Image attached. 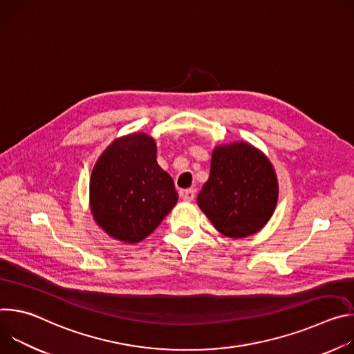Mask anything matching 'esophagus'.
I'll list each match as a JSON object with an SVG mask.
<instances>
[{
  "mask_svg": "<svg viewBox=\"0 0 354 354\" xmlns=\"http://www.w3.org/2000/svg\"><path fill=\"white\" fill-rule=\"evenodd\" d=\"M180 196L185 201H192L194 198V190L193 189H186L180 193Z\"/></svg>",
  "mask_w": 354,
  "mask_h": 354,
  "instance_id": "1",
  "label": "esophagus"
}]
</instances>
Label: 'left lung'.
Segmentation results:
<instances>
[{
    "mask_svg": "<svg viewBox=\"0 0 354 354\" xmlns=\"http://www.w3.org/2000/svg\"><path fill=\"white\" fill-rule=\"evenodd\" d=\"M279 186L269 160L246 142L220 145L197 205L223 235L245 238L272 217Z\"/></svg>",
    "mask_w": 354,
    "mask_h": 354,
    "instance_id": "8db88e82",
    "label": "left lung"
}]
</instances>
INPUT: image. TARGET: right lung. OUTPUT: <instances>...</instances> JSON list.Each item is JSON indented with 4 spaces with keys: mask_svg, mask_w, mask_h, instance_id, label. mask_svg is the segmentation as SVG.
I'll return each instance as SVG.
<instances>
[{
    "mask_svg": "<svg viewBox=\"0 0 354 354\" xmlns=\"http://www.w3.org/2000/svg\"><path fill=\"white\" fill-rule=\"evenodd\" d=\"M89 194L96 223L129 243L153 232L178 201L172 178L157 162L156 141L142 133L106 148L92 171Z\"/></svg>",
    "mask_w": 354,
    "mask_h": 354,
    "instance_id": "obj_1",
    "label": "right lung"
}]
</instances>
